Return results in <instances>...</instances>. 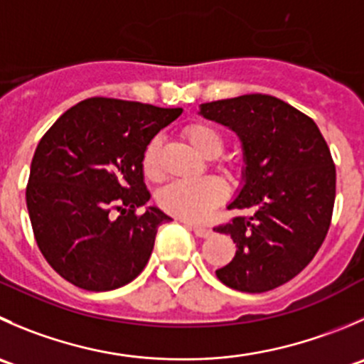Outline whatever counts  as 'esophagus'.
<instances>
[{"label":"esophagus","instance_id":"1","mask_svg":"<svg viewBox=\"0 0 364 364\" xmlns=\"http://www.w3.org/2000/svg\"><path fill=\"white\" fill-rule=\"evenodd\" d=\"M181 222H183V224H185V225H188V228L192 229V231L196 232L197 236H200V238H208V236L211 235V229L206 228V225L192 224V222H188V220H181Z\"/></svg>","mask_w":364,"mask_h":364}]
</instances>
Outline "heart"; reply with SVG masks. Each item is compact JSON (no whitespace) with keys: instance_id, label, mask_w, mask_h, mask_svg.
<instances>
[{"instance_id":"1","label":"heart","mask_w":364,"mask_h":364,"mask_svg":"<svg viewBox=\"0 0 364 364\" xmlns=\"http://www.w3.org/2000/svg\"><path fill=\"white\" fill-rule=\"evenodd\" d=\"M186 142L203 156H217L224 147V139L213 124L196 121L183 129ZM161 140L158 136L149 140L142 153L144 176L151 181L161 179ZM228 196L224 183L215 178H203L197 181H174L158 193V204L161 210L183 220L199 222L210 215L215 206Z\"/></svg>"}]
</instances>
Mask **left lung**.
<instances>
[{"instance_id": "left-lung-1", "label": "left lung", "mask_w": 364, "mask_h": 364, "mask_svg": "<svg viewBox=\"0 0 364 364\" xmlns=\"http://www.w3.org/2000/svg\"><path fill=\"white\" fill-rule=\"evenodd\" d=\"M200 115L238 135L243 186L229 210H252L213 231L236 243L217 277L238 291L263 294L294 279L318 252L333 218L336 167L311 117L267 94L200 105Z\"/></svg>"}]
</instances>
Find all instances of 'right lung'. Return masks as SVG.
Listing matches in <instances>:
<instances>
[{
  "label": "right lung",
  "mask_w": 364,
  "mask_h": 364,
  "mask_svg": "<svg viewBox=\"0 0 364 364\" xmlns=\"http://www.w3.org/2000/svg\"><path fill=\"white\" fill-rule=\"evenodd\" d=\"M181 112L90 97L41 139L26 186L28 213L42 256L74 287L115 290L147 264L158 228L172 218L154 206L136 213L151 199L142 153Z\"/></svg>",
  "instance_id": "add662e5"
}]
</instances>
